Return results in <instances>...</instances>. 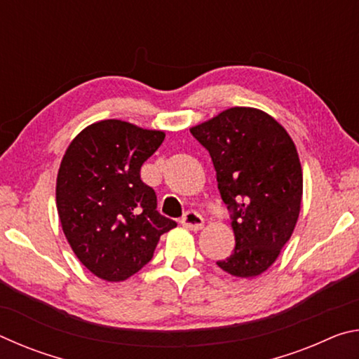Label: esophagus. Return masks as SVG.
Here are the masks:
<instances>
[{"mask_svg":"<svg viewBox=\"0 0 359 359\" xmlns=\"http://www.w3.org/2000/svg\"><path fill=\"white\" fill-rule=\"evenodd\" d=\"M182 226L191 231H199L204 226V218L194 210H188L187 214L182 217Z\"/></svg>","mask_w":359,"mask_h":359,"instance_id":"obj_1","label":"esophagus"}]
</instances>
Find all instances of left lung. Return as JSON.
Wrapping results in <instances>:
<instances>
[{"label":"left lung","mask_w":359,"mask_h":359,"mask_svg":"<svg viewBox=\"0 0 359 359\" xmlns=\"http://www.w3.org/2000/svg\"><path fill=\"white\" fill-rule=\"evenodd\" d=\"M209 150L236 247L220 269L253 278L276 263L297 223L302 168L287 130L259 109L229 107L190 128Z\"/></svg>","instance_id":"1"}]
</instances>
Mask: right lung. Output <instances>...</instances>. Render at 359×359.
Returning a JSON list of instances; mask_svg holds the SVG:
<instances>
[{"label":"right lung","mask_w":359,"mask_h":359,"mask_svg":"<svg viewBox=\"0 0 359 359\" xmlns=\"http://www.w3.org/2000/svg\"><path fill=\"white\" fill-rule=\"evenodd\" d=\"M165 131L123 120L88 125L66 149L57 175V210L79 261L106 282H123L154 257L161 234L177 226L156 210L141 166Z\"/></svg>","instance_id":"1"}]
</instances>
